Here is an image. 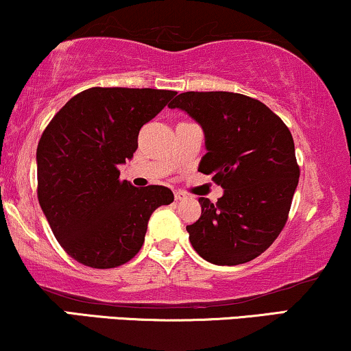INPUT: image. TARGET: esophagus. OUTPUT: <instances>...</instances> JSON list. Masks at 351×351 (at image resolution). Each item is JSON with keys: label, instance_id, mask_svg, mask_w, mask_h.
I'll return each mask as SVG.
<instances>
[{"label": "esophagus", "instance_id": "esophagus-1", "mask_svg": "<svg viewBox=\"0 0 351 351\" xmlns=\"http://www.w3.org/2000/svg\"><path fill=\"white\" fill-rule=\"evenodd\" d=\"M174 198H176V202H182V200H185V198H187V195H185L184 192H180V190H176Z\"/></svg>", "mask_w": 351, "mask_h": 351}]
</instances>
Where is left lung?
Returning a JSON list of instances; mask_svg holds the SVG:
<instances>
[{
	"mask_svg": "<svg viewBox=\"0 0 351 351\" xmlns=\"http://www.w3.org/2000/svg\"><path fill=\"white\" fill-rule=\"evenodd\" d=\"M169 107L202 125L208 153L198 171L224 189L216 203L198 198L202 216L187 226L192 247L215 265L250 262L288 221L300 180L291 132L265 104L244 94L189 90Z\"/></svg>",
	"mask_w": 351,
	"mask_h": 351,
	"instance_id": "obj_1",
	"label": "left lung"
}]
</instances>
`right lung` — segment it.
<instances>
[{
	"label": "right lung",
	"instance_id": "add662e5",
	"mask_svg": "<svg viewBox=\"0 0 351 351\" xmlns=\"http://www.w3.org/2000/svg\"><path fill=\"white\" fill-rule=\"evenodd\" d=\"M176 90L90 88L56 112L37 146V197L51 231L86 267L115 268L145 242L149 216L174 202L162 185L136 189L119 164L138 148V133Z\"/></svg>",
	"mask_w": 351,
	"mask_h": 351
}]
</instances>
